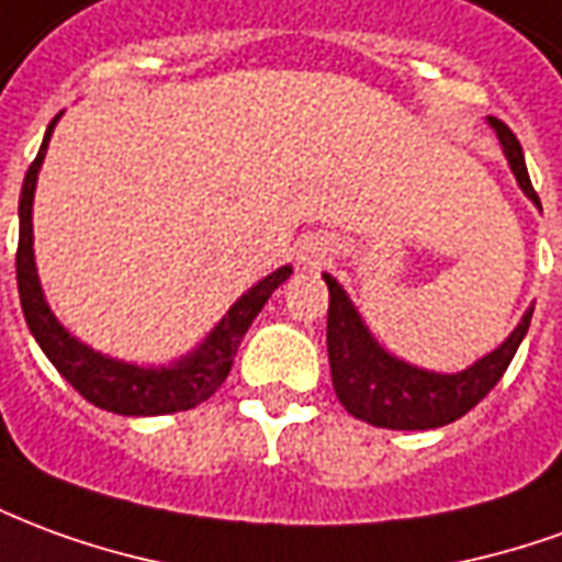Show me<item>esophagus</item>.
Wrapping results in <instances>:
<instances>
[{"label": "esophagus", "instance_id": "esophagus-1", "mask_svg": "<svg viewBox=\"0 0 562 562\" xmlns=\"http://www.w3.org/2000/svg\"><path fill=\"white\" fill-rule=\"evenodd\" d=\"M325 256H328V246H322L316 240V244H306L304 249H301V261H304L306 268H318L322 261H325Z\"/></svg>", "mask_w": 562, "mask_h": 562}]
</instances>
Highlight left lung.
Listing matches in <instances>:
<instances>
[{"label": "left lung", "mask_w": 562, "mask_h": 562, "mask_svg": "<svg viewBox=\"0 0 562 562\" xmlns=\"http://www.w3.org/2000/svg\"><path fill=\"white\" fill-rule=\"evenodd\" d=\"M491 126L499 135V144L506 149L508 165L518 177L520 189L539 204L515 132L494 116H491ZM325 282H328L330 294L328 358L334 391L346 406V413H352L355 418L373 424V427H389V430H430V427L458 422L460 415L470 413L472 406L487 397V391L503 379L532 318L530 306L518 328L512 330V337L499 349L484 355L470 370L446 376V373H427V370L391 358L370 337V330L364 328V322L340 289V282L328 273H325Z\"/></svg>", "instance_id": "8db88e82"}]
</instances>
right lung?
<instances>
[{"label":"right lung","mask_w":562,"mask_h":562,"mask_svg":"<svg viewBox=\"0 0 562 562\" xmlns=\"http://www.w3.org/2000/svg\"><path fill=\"white\" fill-rule=\"evenodd\" d=\"M56 120H59V114L50 120L42 149L30 165V171L23 177V189H20L18 289L20 306H23V316H26L32 337L42 346V352L50 358V364L63 373L68 385L99 409H108V413L116 415H168L195 409L198 403L213 397L222 382L228 379L237 346H240L244 334L252 325V318L261 313V306L268 304L273 289L289 280L292 268L273 270L270 277L252 285L228 310V316L213 328L207 340L173 367L153 370V367L123 364V361L92 352L90 346L75 340L54 318L50 306L44 301L38 273H35V258H32V195H35L38 168H42L44 149H47Z\"/></svg>","instance_id":"right-lung-1"}]
</instances>
